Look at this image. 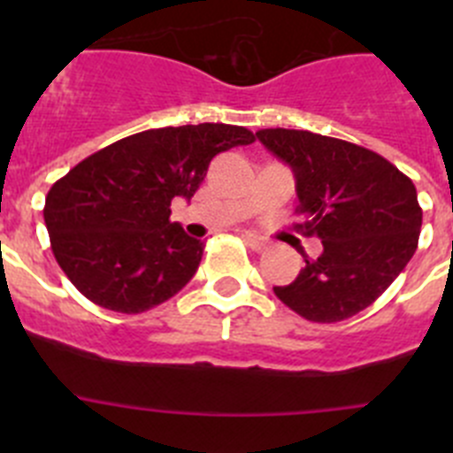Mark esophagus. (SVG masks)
Returning a JSON list of instances; mask_svg holds the SVG:
<instances>
[{
    "label": "esophagus",
    "instance_id": "obj_1",
    "mask_svg": "<svg viewBox=\"0 0 453 453\" xmlns=\"http://www.w3.org/2000/svg\"><path fill=\"white\" fill-rule=\"evenodd\" d=\"M242 240H245L247 245H250L254 251L267 250V240L261 238V235H258V234H251V231H245V234H242Z\"/></svg>",
    "mask_w": 453,
    "mask_h": 453
}]
</instances>
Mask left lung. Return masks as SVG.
<instances>
[{
	"instance_id": "8db88e82",
	"label": "left lung",
	"mask_w": 453,
	"mask_h": 453,
	"mask_svg": "<svg viewBox=\"0 0 453 453\" xmlns=\"http://www.w3.org/2000/svg\"><path fill=\"white\" fill-rule=\"evenodd\" d=\"M292 167L297 231L322 240L318 258L274 295L311 322L331 324L381 297L418 250L422 208L413 181L376 151L297 129L256 131Z\"/></svg>"
}]
</instances>
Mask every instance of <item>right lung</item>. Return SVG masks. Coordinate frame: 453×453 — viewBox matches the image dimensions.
Segmentation results:
<instances>
[{
  "label": "right lung",
  "instance_id": "add662e5",
  "mask_svg": "<svg viewBox=\"0 0 453 453\" xmlns=\"http://www.w3.org/2000/svg\"><path fill=\"white\" fill-rule=\"evenodd\" d=\"M234 124H186L134 134L95 151L51 186L45 224L56 263L83 297L115 313H145L174 297L203 242L170 222L174 197L190 199L213 156L251 145Z\"/></svg>",
  "mask_w": 453,
  "mask_h": 453
}]
</instances>
